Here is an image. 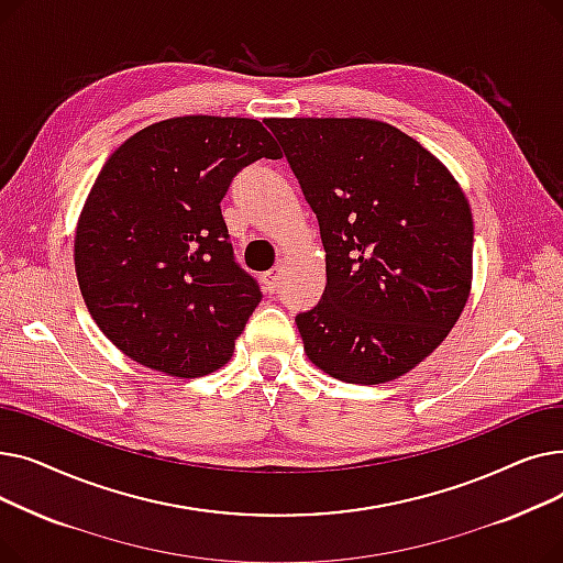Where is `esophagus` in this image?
Segmentation results:
<instances>
[{
	"mask_svg": "<svg viewBox=\"0 0 563 563\" xmlns=\"http://www.w3.org/2000/svg\"><path fill=\"white\" fill-rule=\"evenodd\" d=\"M280 278H283V266H274L272 272H266L262 276V283H264V287L269 289V291H276L280 287Z\"/></svg>",
	"mask_w": 563,
	"mask_h": 563,
	"instance_id": "1",
	"label": "esophagus"
}]
</instances>
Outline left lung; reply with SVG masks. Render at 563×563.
<instances>
[{"mask_svg": "<svg viewBox=\"0 0 563 563\" xmlns=\"http://www.w3.org/2000/svg\"><path fill=\"white\" fill-rule=\"evenodd\" d=\"M319 221L321 301L297 314L308 358L361 386L422 363L461 317L472 283V212L452 173L369 118L266 121Z\"/></svg>", "mask_w": 563, "mask_h": 563, "instance_id": "obj_1", "label": "left lung"}]
</instances>
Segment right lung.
<instances>
[{"instance_id": "1", "label": "right lung", "mask_w": 563, "mask_h": 563, "mask_svg": "<svg viewBox=\"0 0 563 563\" xmlns=\"http://www.w3.org/2000/svg\"><path fill=\"white\" fill-rule=\"evenodd\" d=\"M278 159L253 118L180 115L143 128L102 166L75 234V272L98 329L143 367L196 378L223 367L257 308L221 200L232 177Z\"/></svg>"}]
</instances>
